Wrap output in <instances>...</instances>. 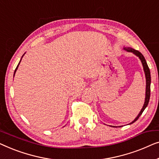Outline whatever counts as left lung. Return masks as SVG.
<instances>
[{
  "label": "left lung",
  "mask_w": 159,
  "mask_h": 159,
  "mask_svg": "<svg viewBox=\"0 0 159 159\" xmlns=\"http://www.w3.org/2000/svg\"><path fill=\"white\" fill-rule=\"evenodd\" d=\"M123 50L127 51V52H133L134 55H136V56L139 57V59L140 60V61L142 62V65H143V70H144V73H145V76H146V97H145V102H144V104L143 106V108L141 109V110L138 114L137 117L135 118V120H133V122H131L130 124H133V122H135L136 120H137L138 118L140 115H142L143 111L145 110V109L146 108V107L148 106V102H149V99H150V94H151V73H150V70H149V68L148 66V64L146 62V60L145 59V57L141 53H140L139 51L138 50H134V49L131 48H125L124 47L123 48ZM111 127H116V126H111ZM121 127V126H120Z\"/></svg>",
  "instance_id": "left-lung-1"
}]
</instances>
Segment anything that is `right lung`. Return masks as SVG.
<instances>
[{"mask_svg": "<svg viewBox=\"0 0 159 159\" xmlns=\"http://www.w3.org/2000/svg\"><path fill=\"white\" fill-rule=\"evenodd\" d=\"M24 54H25V53H24ZM24 54L22 55V57H21V60H20V61H19V64H18V66H17V67H16V70H15V71H14V74H13V77H14V75H15V73H16V70H17V69H18V67H19V64H20V62H21V59H22V57H23V56L24 55Z\"/></svg>", "mask_w": 159, "mask_h": 159, "instance_id": "add662e5", "label": "right lung"}]
</instances>
